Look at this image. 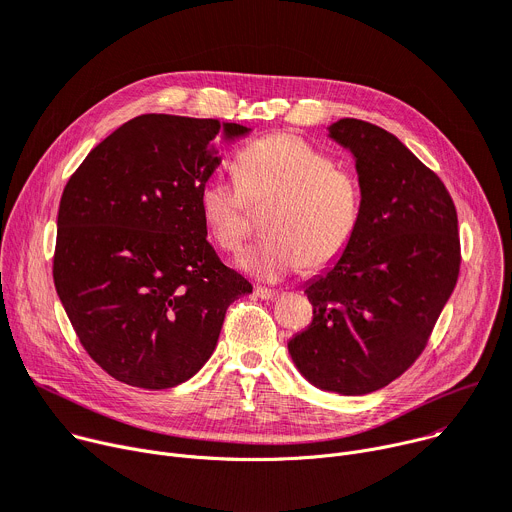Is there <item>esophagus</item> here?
Here are the masks:
<instances>
[{
    "label": "esophagus",
    "instance_id": "34e87169",
    "mask_svg": "<svg viewBox=\"0 0 512 512\" xmlns=\"http://www.w3.org/2000/svg\"><path fill=\"white\" fill-rule=\"evenodd\" d=\"M255 296L265 298V300H274V298L278 296V290H274V288H265V286H257V288H255Z\"/></svg>",
    "mask_w": 512,
    "mask_h": 512
}]
</instances>
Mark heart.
<instances>
[{"label": "heart", "mask_w": 512, "mask_h": 512, "mask_svg": "<svg viewBox=\"0 0 512 512\" xmlns=\"http://www.w3.org/2000/svg\"><path fill=\"white\" fill-rule=\"evenodd\" d=\"M238 181L212 177L199 189L201 220L226 253L243 249L251 206L271 203L265 241L241 257L263 282H278L304 265L323 269L352 245L362 218V187L352 170L300 135L271 133L236 154Z\"/></svg>", "instance_id": "heart-1"}]
</instances>
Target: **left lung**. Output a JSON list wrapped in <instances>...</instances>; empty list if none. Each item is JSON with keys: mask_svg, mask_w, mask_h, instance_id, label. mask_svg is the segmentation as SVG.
Here are the masks:
<instances>
[{"mask_svg": "<svg viewBox=\"0 0 512 512\" xmlns=\"http://www.w3.org/2000/svg\"><path fill=\"white\" fill-rule=\"evenodd\" d=\"M362 187L352 245L304 288L313 323L288 342L302 377L323 391L387 387L428 344L459 276L455 203L393 133L360 119L329 125Z\"/></svg>", "mask_w": 512, "mask_h": 512, "instance_id": "1", "label": "left lung"}]
</instances>
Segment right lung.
<instances>
[{"label": "right lung", "mask_w": 512, "mask_h": 512, "mask_svg": "<svg viewBox=\"0 0 512 512\" xmlns=\"http://www.w3.org/2000/svg\"><path fill=\"white\" fill-rule=\"evenodd\" d=\"M251 129L218 119L140 115L102 140L67 181L53 280L90 358L113 379L168 389L216 350L226 309L253 286L208 241L199 189L220 164L216 138Z\"/></svg>", "instance_id": "obj_1"}]
</instances>
